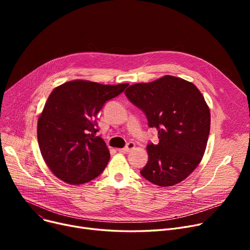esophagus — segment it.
Segmentation results:
<instances>
[{"mask_svg":"<svg viewBox=\"0 0 250 250\" xmlns=\"http://www.w3.org/2000/svg\"><path fill=\"white\" fill-rule=\"evenodd\" d=\"M135 147H136V145H135L134 143H128L127 145H126L125 148H123V149H118V151L122 152V153H129L130 151L135 149Z\"/></svg>","mask_w":250,"mask_h":250,"instance_id":"obj_1","label":"esophagus"}]
</instances>
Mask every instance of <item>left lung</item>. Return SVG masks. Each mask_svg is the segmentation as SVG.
<instances>
[{
    "label": "left lung",
    "instance_id": "obj_1",
    "mask_svg": "<svg viewBox=\"0 0 250 250\" xmlns=\"http://www.w3.org/2000/svg\"><path fill=\"white\" fill-rule=\"evenodd\" d=\"M125 93L158 129L159 143L147 146L149 161L141 174L155 186L172 187L201 163L211 125L208 104L194 84L165 75L130 85Z\"/></svg>",
    "mask_w": 250,
    "mask_h": 250
}]
</instances>
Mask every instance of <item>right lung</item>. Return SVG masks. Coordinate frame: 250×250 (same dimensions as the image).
Returning a JSON list of instances; mask_svg holds the SVG:
<instances>
[{
	"mask_svg": "<svg viewBox=\"0 0 250 250\" xmlns=\"http://www.w3.org/2000/svg\"><path fill=\"white\" fill-rule=\"evenodd\" d=\"M127 86L73 80L52 90L38 117L37 141L45 164L58 178L79 186L101 174L110 153L95 136V117L105 102Z\"/></svg>",
	"mask_w": 250,
	"mask_h": 250,
	"instance_id": "add662e5",
	"label": "right lung"
}]
</instances>
